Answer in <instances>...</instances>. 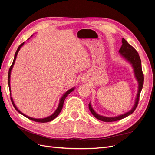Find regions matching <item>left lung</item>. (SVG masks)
Segmentation results:
<instances>
[{
	"instance_id": "left-lung-1",
	"label": "left lung",
	"mask_w": 155,
	"mask_h": 155,
	"mask_svg": "<svg viewBox=\"0 0 155 155\" xmlns=\"http://www.w3.org/2000/svg\"><path fill=\"white\" fill-rule=\"evenodd\" d=\"M121 43H122V45H121V48L119 50V53L121 55V57L131 64V66H132L133 68L135 78L137 80L138 83V92L137 94V97H136L135 99L134 104L132 109H131L129 111L125 112V113L119 115L118 116L107 117V116H104L98 114L94 111V110L92 109L91 103V102L89 103L88 108H89V110H91V113L92 114V115L94 116L96 118L103 121H105V122H110V121H118L125 118V117H127L128 116L132 114L133 112L135 110L136 108H137L138 105L140 92H141V91L143 88L144 78H143V74L142 70L141 59H140L138 53L132 46L129 45L127 42L125 41L124 38H122Z\"/></svg>"
}]
</instances>
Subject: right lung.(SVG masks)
I'll return each mask as SVG.
<instances>
[{
	"label": "right lung",
	"mask_w": 155,
	"mask_h": 155,
	"mask_svg": "<svg viewBox=\"0 0 155 155\" xmlns=\"http://www.w3.org/2000/svg\"><path fill=\"white\" fill-rule=\"evenodd\" d=\"M31 36H33V35H31ZM30 39V38H29ZM24 43H22L19 46H18V48H17V51H16V52H15V56H14V59H13V63H12V66L10 67V70H9V72H8V86H9V88H10V96H11V87H10V77H11V72H12V68H13V65H14V64H15V59H16V58H17V54H18V51L20 50V49H21V48L22 47V46H23V45H24ZM75 89V87H73V88H70V89H69L68 91H67L65 93H64L63 94V95L62 96V97L60 98V100H59V105H58V108H57V109H56L55 110V112H54V113L52 114H51L50 116H48V117H46V118H31V117H30V116H27V115H26V114H25L24 113H22V112H21V111H20L19 110H18V109H17V106L15 105V104H14V101H13V98H12V97L11 96V100H12V104H13V107H14V108H15V110L18 112H19L20 114H21L22 115H23L24 116H25V117H26L27 118H28V119H30V120H32V121H36V122H41V123H46V122H49V121H51V120H53L54 119H55L56 117H57L59 114V113L61 112V110H62V109H63V104H64V100H65V98H66V97L70 93V92H72Z\"/></svg>",
	"instance_id": "obj_1"
}]
</instances>
